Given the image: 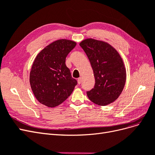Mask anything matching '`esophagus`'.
Instances as JSON below:
<instances>
[{"label": "esophagus", "mask_w": 155, "mask_h": 155, "mask_svg": "<svg viewBox=\"0 0 155 155\" xmlns=\"http://www.w3.org/2000/svg\"><path fill=\"white\" fill-rule=\"evenodd\" d=\"M81 78H78V83L79 84V85H80L81 84Z\"/></svg>", "instance_id": "obj_1"}]
</instances>
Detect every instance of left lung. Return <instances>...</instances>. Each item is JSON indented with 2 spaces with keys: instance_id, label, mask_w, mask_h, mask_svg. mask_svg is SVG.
Masks as SVG:
<instances>
[{
  "instance_id": "obj_1",
  "label": "left lung",
  "mask_w": 155,
  "mask_h": 155,
  "mask_svg": "<svg viewBox=\"0 0 155 155\" xmlns=\"http://www.w3.org/2000/svg\"><path fill=\"white\" fill-rule=\"evenodd\" d=\"M90 61L95 85L87 92L89 100L105 106L114 101L122 92L126 70L122 59L112 46L105 42L87 39L79 44Z\"/></svg>"
}]
</instances>
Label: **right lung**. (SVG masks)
<instances>
[{"label":"right lung","mask_w":155,"mask_h":155,"mask_svg":"<svg viewBox=\"0 0 155 155\" xmlns=\"http://www.w3.org/2000/svg\"><path fill=\"white\" fill-rule=\"evenodd\" d=\"M76 43L60 39L45 47L37 55L30 75L31 90L41 104L55 107L66 100L78 82L66 66L67 56Z\"/></svg>","instance_id":"1"}]
</instances>
